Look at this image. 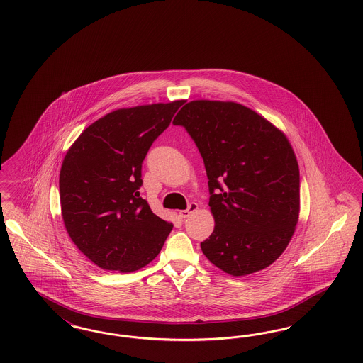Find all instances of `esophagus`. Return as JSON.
Returning a JSON list of instances; mask_svg holds the SVG:
<instances>
[{"label":"esophagus","instance_id":"34e87169","mask_svg":"<svg viewBox=\"0 0 363 363\" xmlns=\"http://www.w3.org/2000/svg\"><path fill=\"white\" fill-rule=\"evenodd\" d=\"M197 209V203H196V202H191L186 210H181V211H179V217H181V218H187L191 213H194Z\"/></svg>","mask_w":363,"mask_h":363}]
</instances>
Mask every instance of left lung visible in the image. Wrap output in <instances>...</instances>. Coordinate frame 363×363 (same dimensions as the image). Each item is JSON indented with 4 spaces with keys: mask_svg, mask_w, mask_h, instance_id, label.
Listing matches in <instances>:
<instances>
[{
    "mask_svg": "<svg viewBox=\"0 0 363 363\" xmlns=\"http://www.w3.org/2000/svg\"><path fill=\"white\" fill-rule=\"evenodd\" d=\"M203 160L214 231L201 242L228 274L259 272L284 253L299 216V169L285 134L243 105L191 101L173 121Z\"/></svg>",
    "mask_w": 363,
    "mask_h": 363,
    "instance_id": "obj_1",
    "label": "left lung"
}]
</instances>
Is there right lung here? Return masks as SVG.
<instances>
[{
	"instance_id": "obj_1",
	"label": "right lung",
	"mask_w": 363,
	"mask_h": 363,
	"mask_svg": "<svg viewBox=\"0 0 363 363\" xmlns=\"http://www.w3.org/2000/svg\"><path fill=\"white\" fill-rule=\"evenodd\" d=\"M184 102L114 110L86 128L66 153L60 172L66 230L101 269H141L173 229L154 214L140 189L146 154Z\"/></svg>"
}]
</instances>
